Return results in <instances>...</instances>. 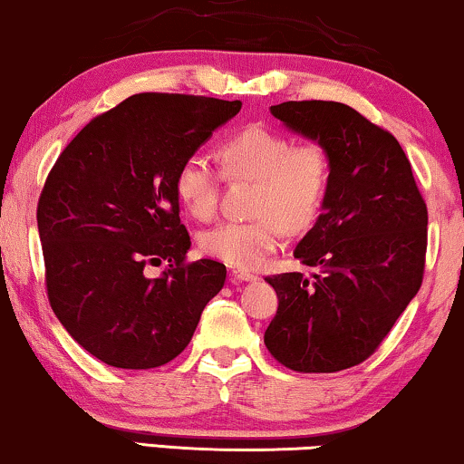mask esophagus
Listing matches in <instances>:
<instances>
[{
    "mask_svg": "<svg viewBox=\"0 0 464 464\" xmlns=\"http://www.w3.org/2000/svg\"><path fill=\"white\" fill-rule=\"evenodd\" d=\"M232 278L238 283H251V281H257V275H253L249 270H234Z\"/></svg>",
    "mask_w": 464,
    "mask_h": 464,
    "instance_id": "34e87169",
    "label": "esophagus"
}]
</instances>
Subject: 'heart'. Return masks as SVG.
<instances>
[{
  "label": "heart",
  "mask_w": 464,
  "mask_h": 464,
  "mask_svg": "<svg viewBox=\"0 0 464 464\" xmlns=\"http://www.w3.org/2000/svg\"><path fill=\"white\" fill-rule=\"evenodd\" d=\"M219 162L230 179L256 181L253 219H232L200 234V249L234 268H257L283 243L285 232L313 224L327 198L332 160L316 141L294 139L268 126L253 124L219 145ZM221 175L211 160L192 154L181 162L175 192L196 219L218 211Z\"/></svg>",
  "instance_id": "b5f03b06"
}]
</instances>
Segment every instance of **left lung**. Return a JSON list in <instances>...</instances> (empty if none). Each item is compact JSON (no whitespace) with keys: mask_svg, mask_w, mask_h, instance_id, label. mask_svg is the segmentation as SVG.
Masks as SVG:
<instances>
[{"mask_svg":"<svg viewBox=\"0 0 464 464\" xmlns=\"http://www.w3.org/2000/svg\"><path fill=\"white\" fill-rule=\"evenodd\" d=\"M270 113L327 150L332 181L294 251L313 276H266L278 295L266 348L294 372L348 370L376 351L420 289L427 205L397 139L353 107L287 101Z\"/></svg>","mask_w":464,"mask_h":464,"instance_id":"8db88e82","label":"left lung"}]
</instances>
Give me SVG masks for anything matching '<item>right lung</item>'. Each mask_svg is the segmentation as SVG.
<instances>
[{"label":"right lung","mask_w":464,"mask_h":464,"mask_svg":"<svg viewBox=\"0 0 464 464\" xmlns=\"http://www.w3.org/2000/svg\"><path fill=\"white\" fill-rule=\"evenodd\" d=\"M240 101L132 94L63 150L37 202L48 300L78 344L111 367L151 370L189 344L226 283L213 259L186 264L175 177ZM169 262L158 279L151 263Z\"/></svg>","instance_id":"1"}]
</instances>
